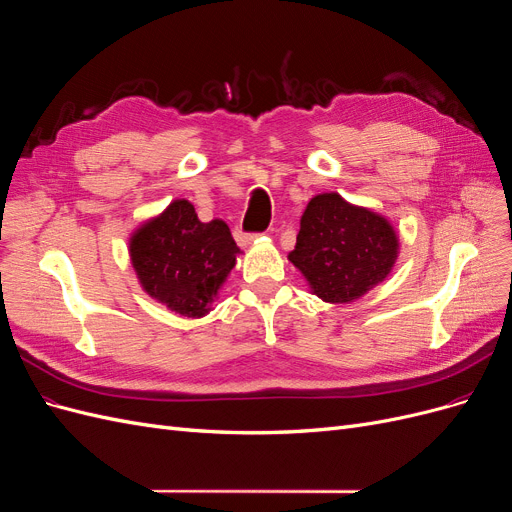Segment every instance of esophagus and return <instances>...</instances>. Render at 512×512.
I'll return each mask as SVG.
<instances>
[{
    "label": "esophagus",
    "mask_w": 512,
    "mask_h": 512,
    "mask_svg": "<svg viewBox=\"0 0 512 512\" xmlns=\"http://www.w3.org/2000/svg\"><path fill=\"white\" fill-rule=\"evenodd\" d=\"M255 238H257L255 234H242V232H238V234H236V240H238V244H240V246H249V244H253V242H255Z\"/></svg>",
    "instance_id": "esophagus-1"
}]
</instances>
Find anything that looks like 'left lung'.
<instances>
[{
    "instance_id": "obj_1",
    "label": "left lung",
    "mask_w": 512,
    "mask_h": 512,
    "mask_svg": "<svg viewBox=\"0 0 512 512\" xmlns=\"http://www.w3.org/2000/svg\"><path fill=\"white\" fill-rule=\"evenodd\" d=\"M398 255L400 236L387 217L329 191L308 202L287 259L317 298L351 304L383 283Z\"/></svg>"
}]
</instances>
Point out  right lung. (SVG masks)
<instances>
[{"instance_id": "1", "label": "right lung", "mask_w": 512, "mask_h": 512, "mask_svg": "<svg viewBox=\"0 0 512 512\" xmlns=\"http://www.w3.org/2000/svg\"><path fill=\"white\" fill-rule=\"evenodd\" d=\"M238 255L227 223H202L189 200H174L129 236V259L142 291L187 319L212 310Z\"/></svg>"}]
</instances>
